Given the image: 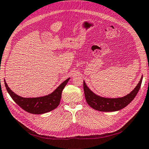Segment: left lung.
<instances>
[{
	"mask_svg": "<svg viewBox=\"0 0 149 149\" xmlns=\"http://www.w3.org/2000/svg\"><path fill=\"white\" fill-rule=\"evenodd\" d=\"M143 77L134 90L123 97L106 98L98 96L92 92L84 81V91L85 98L91 107L95 110L102 112H113L122 109L131 103L137 94L142 83Z\"/></svg>",
	"mask_w": 149,
	"mask_h": 149,
	"instance_id": "8db88e82",
	"label": "left lung"
}]
</instances>
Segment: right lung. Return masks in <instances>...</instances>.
<instances>
[{"label": "right lung", "instance_id": "right-lung-1", "mask_svg": "<svg viewBox=\"0 0 149 149\" xmlns=\"http://www.w3.org/2000/svg\"><path fill=\"white\" fill-rule=\"evenodd\" d=\"M70 79H67L57 87L56 90L48 95L40 97L25 98L15 94L8 86L6 82H4L8 92L11 96L12 100L23 110L31 114H40L54 110L57 107L61 98L63 90Z\"/></svg>", "mask_w": 149, "mask_h": 149}]
</instances>
